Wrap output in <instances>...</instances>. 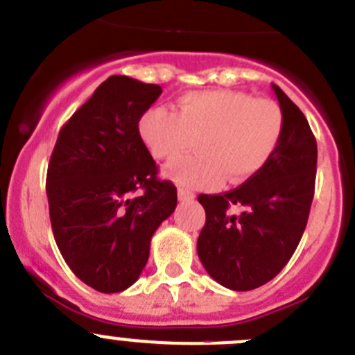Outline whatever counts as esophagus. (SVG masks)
I'll use <instances>...</instances> for the list:
<instances>
[{
  "mask_svg": "<svg viewBox=\"0 0 355 355\" xmlns=\"http://www.w3.org/2000/svg\"><path fill=\"white\" fill-rule=\"evenodd\" d=\"M178 197H180V200H193L195 193L190 190H184V188H180V190H178Z\"/></svg>",
  "mask_w": 355,
  "mask_h": 355,
  "instance_id": "34e87169",
  "label": "esophagus"
}]
</instances>
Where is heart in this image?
I'll list each match as a JSON object with an SVG mask.
<instances>
[{"label": "heart", "mask_w": 355, "mask_h": 355, "mask_svg": "<svg viewBox=\"0 0 355 355\" xmlns=\"http://www.w3.org/2000/svg\"><path fill=\"white\" fill-rule=\"evenodd\" d=\"M139 135L156 160H174L195 142L199 155L165 168L180 187L237 184L271 160L284 135V112L272 100L239 91H197L178 100L175 114L165 107L146 110Z\"/></svg>", "instance_id": "1"}]
</instances>
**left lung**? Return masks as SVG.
I'll use <instances>...</instances> for the list:
<instances>
[{
    "instance_id": "1",
    "label": "left lung",
    "mask_w": 355,
    "mask_h": 355,
    "mask_svg": "<svg viewBox=\"0 0 355 355\" xmlns=\"http://www.w3.org/2000/svg\"><path fill=\"white\" fill-rule=\"evenodd\" d=\"M272 91L284 112V135L271 160L241 187L199 195L206 225L197 253L211 278L230 291L260 287L285 268L313 200L317 141L301 109L276 84Z\"/></svg>"
}]
</instances>
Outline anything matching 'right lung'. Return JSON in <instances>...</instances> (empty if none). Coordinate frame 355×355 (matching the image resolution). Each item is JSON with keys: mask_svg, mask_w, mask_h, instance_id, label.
I'll list each match as a JSON object with an SVG mask.
<instances>
[{"mask_svg": "<svg viewBox=\"0 0 355 355\" xmlns=\"http://www.w3.org/2000/svg\"><path fill=\"white\" fill-rule=\"evenodd\" d=\"M160 95L158 84L109 77L52 149L45 184L52 234L73 275L103 294L137 282L153 234L178 204L139 135L142 114Z\"/></svg>", "mask_w": 355, "mask_h": 355, "instance_id": "right-lung-1", "label": "right lung"}]
</instances>
